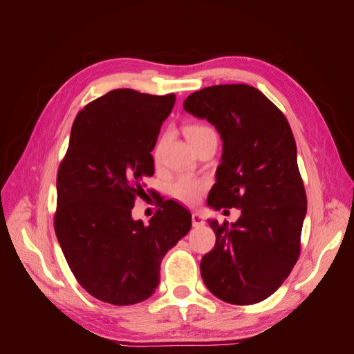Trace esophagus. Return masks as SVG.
<instances>
[{"instance_id":"34e87169","label":"esophagus","mask_w":354,"mask_h":354,"mask_svg":"<svg viewBox=\"0 0 354 354\" xmlns=\"http://www.w3.org/2000/svg\"><path fill=\"white\" fill-rule=\"evenodd\" d=\"M192 224H194V227H202L205 224V217L201 212H194L192 214Z\"/></svg>"}]
</instances>
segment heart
<instances>
[{
    "mask_svg": "<svg viewBox=\"0 0 354 354\" xmlns=\"http://www.w3.org/2000/svg\"><path fill=\"white\" fill-rule=\"evenodd\" d=\"M209 131L212 130L207 125L194 124L186 130V136L190 142L194 140V138ZM203 187H205L203 181L190 176H181L174 181L173 186H171V194H173L178 201L187 203V205H192V203H195L199 199Z\"/></svg>",
    "mask_w": 354,
    "mask_h": 354,
    "instance_id": "obj_1",
    "label": "heart"
}]
</instances>
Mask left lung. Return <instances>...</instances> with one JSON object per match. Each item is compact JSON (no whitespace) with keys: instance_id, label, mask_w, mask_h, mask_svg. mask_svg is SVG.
I'll list each match as a JSON object with an SVG mask.
<instances>
[{"instance_id":"8db88e82","label":"left lung","mask_w":354,"mask_h":354,"mask_svg":"<svg viewBox=\"0 0 354 354\" xmlns=\"http://www.w3.org/2000/svg\"><path fill=\"white\" fill-rule=\"evenodd\" d=\"M183 109L216 127L223 142L207 205L241 208L234 223L208 220L216 246L201 260L203 283L226 303H260L295 266L307 212L291 127L260 90L245 84L195 91Z\"/></svg>"}]
</instances>
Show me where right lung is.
I'll use <instances>...</instances> for the list:
<instances>
[{"mask_svg": "<svg viewBox=\"0 0 354 354\" xmlns=\"http://www.w3.org/2000/svg\"><path fill=\"white\" fill-rule=\"evenodd\" d=\"M174 103V94L118 88L75 118L57 174L55 230L77 281L100 301L130 306L151 297L160 261L192 227V214L171 199H159L147 224L131 216Z\"/></svg>", "mask_w": 354, "mask_h": 354, "instance_id": "obj_1", "label": "right lung"}]
</instances>
